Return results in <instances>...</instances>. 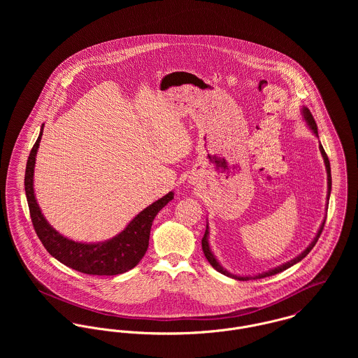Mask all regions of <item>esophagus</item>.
Instances as JSON below:
<instances>
[{
  "label": "esophagus",
  "mask_w": 358,
  "mask_h": 358,
  "mask_svg": "<svg viewBox=\"0 0 358 358\" xmlns=\"http://www.w3.org/2000/svg\"><path fill=\"white\" fill-rule=\"evenodd\" d=\"M190 183H193V182H190Z\"/></svg>",
  "instance_id": "1"
}]
</instances>
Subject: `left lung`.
<instances>
[{"instance_id": "8db88e82", "label": "left lung", "mask_w": 358, "mask_h": 358, "mask_svg": "<svg viewBox=\"0 0 358 358\" xmlns=\"http://www.w3.org/2000/svg\"><path fill=\"white\" fill-rule=\"evenodd\" d=\"M301 113H302V118L305 120V122H306L307 127H308V129L313 132V135L315 136V138H318V131H317V124H315V121H314V118H313V115H311V113L308 111V108L307 107H302L301 108ZM320 153L322 155V158H324V164H325V169H327V183H328V189H327V208H325V216H324V219H322V223L320 224V227H318V231H317V234H315V237L313 238V241L307 245L306 250H303L301 254L298 256H295L294 259H291V260H288V262H285V263H282V264H280V266H277V267H274V268H270V270H267V271H263V273H259V274H255V275H240V274H233V273H230L229 270H226L222 264H220V262L216 259V256L215 254L212 252V250H210V245H209V223H208V219H206V230H205L204 237H203V251H204V255L206 259H208V262L210 263V266L215 268V270H217L219 273H222V274H224V275H227V277H230V278H234V280H240V281H247V280H259V278H264V277H270V275H274V274H277V273H281V271H284V270H287V268H289L291 266H294V264H296L298 262H301L305 256L313 250V247L315 245V243L318 241V238H320V236H321V231H322V229H324V223H325V219H327V210H328V203H329V196H331V187H332V179H331V165H329V159H328V157H327V154L324 152V148L321 146V143H320Z\"/></svg>"}]
</instances>
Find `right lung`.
Listing matches in <instances>:
<instances>
[{"mask_svg": "<svg viewBox=\"0 0 358 358\" xmlns=\"http://www.w3.org/2000/svg\"><path fill=\"white\" fill-rule=\"evenodd\" d=\"M44 124L37 142L34 143L26 165L24 190L30 209L33 226L45 250L64 266L92 275H117L134 268L149 248L150 230L155 215L173 200V192L154 201L141 210L118 234L98 241H74L60 234L45 219L34 193V168L40 148Z\"/></svg>", "mask_w": 358, "mask_h": 358, "instance_id": "obj_1", "label": "right lung"}]
</instances>
